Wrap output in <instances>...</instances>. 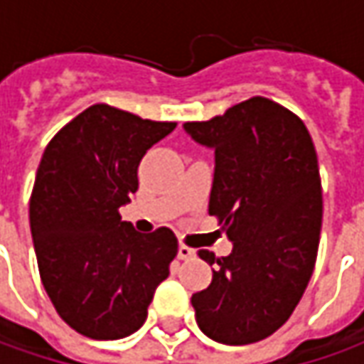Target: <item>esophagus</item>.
<instances>
[{"instance_id":"obj_1","label":"esophagus","mask_w":364,"mask_h":364,"mask_svg":"<svg viewBox=\"0 0 364 364\" xmlns=\"http://www.w3.org/2000/svg\"><path fill=\"white\" fill-rule=\"evenodd\" d=\"M194 253H196V251H194L192 247H188V245H178V259H192L194 257Z\"/></svg>"}]
</instances>
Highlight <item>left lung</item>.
Instances as JSON below:
<instances>
[{
  "instance_id": "obj_1",
  "label": "left lung",
  "mask_w": 364,
  "mask_h": 364,
  "mask_svg": "<svg viewBox=\"0 0 364 364\" xmlns=\"http://www.w3.org/2000/svg\"><path fill=\"white\" fill-rule=\"evenodd\" d=\"M184 129L215 147L208 213L232 241L210 286L192 296L196 322L223 344L272 336L296 310L312 277L322 229V186L314 141L304 121L265 97H251Z\"/></svg>"
}]
</instances>
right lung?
I'll return each mask as SVG.
<instances>
[{
	"label": "right lung",
	"instance_id": "right-lung-1",
	"mask_svg": "<svg viewBox=\"0 0 364 364\" xmlns=\"http://www.w3.org/2000/svg\"><path fill=\"white\" fill-rule=\"evenodd\" d=\"M176 127L97 103L56 133L42 154L30 196V229L42 286L78 334L117 341L147 318L154 291L170 275L178 239L121 220L137 190L146 151Z\"/></svg>",
	"mask_w": 364,
	"mask_h": 364
}]
</instances>
